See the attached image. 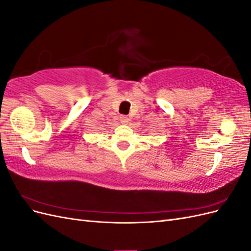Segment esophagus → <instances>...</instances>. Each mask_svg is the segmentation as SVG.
<instances>
[{
    "mask_svg": "<svg viewBox=\"0 0 251 251\" xmlns=\"http://www.w3.org/2000/svg\"><path fill=\"white\" fill-rule=\"evenodd\" d=\"M120 123L123 125H127L128 124V118L126 116H120Z\"/></svg>",
    "mask_w": 251,
    "mask_h": 251,
    "instance_id": "1",
    "label": "esophagus"
}]
</instances>
